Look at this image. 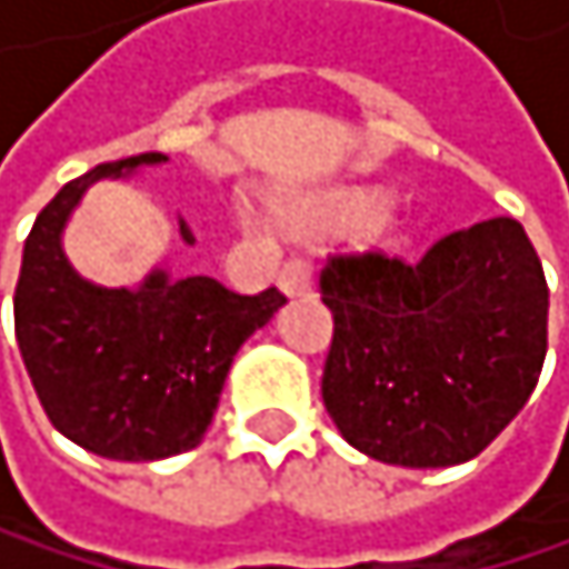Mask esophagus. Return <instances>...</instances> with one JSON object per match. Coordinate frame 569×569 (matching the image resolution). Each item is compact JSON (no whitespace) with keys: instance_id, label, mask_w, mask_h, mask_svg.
Listing matches in <instances>:
<instances>
[{"instance_id":"1","label":"esophagus","mask_w":569,"mask_h":569,"mask_svg":"<svg viewBox=\"0 0 569 569\" xmlns=\"http://www.w3.org/2000/svg\"><path fill=\"white\" fill-rule=\"evenodd\" d=\"M313 279H317V269H313V262L307 256H290L279 269V287H282V293H290V297L310 293Z\"/></svg>"}]
</instances>
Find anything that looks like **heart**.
I'll return each mask as SVG.
<instances>
[{"label":"heart","mask_w":569,"mask_h":569,"mask_svg":"<svg viewBox=\"0 0 569 569\" xmlns=\"http://www.w3.org/2000/svg\"><path fill=\"white\" fill-rule=\"evenodd\" d=\"M376 214H379V193L345 190V193H335L331 201H323L313 211V221L323 228H361Z\"/></svg>","instance_id":"1"}]
</instances>
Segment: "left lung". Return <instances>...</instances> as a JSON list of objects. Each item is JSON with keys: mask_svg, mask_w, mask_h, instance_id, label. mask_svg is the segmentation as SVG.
<instances>
[{"mask_svg": "<svg viewBox=\"0 0 569 569\" xmlns=\"http://www.w3.org/2000/svg\"><path fill=\"white\" fill-rule=\"evenodd\" d=\"M320 300L335 317L323 406L382 465L471 461L539 382L550 290L516 218L457 228L420 262L338 252L320 272Z\"/></svg>", "mask_w": 569, "mask_h": 569, "instance_id": "left-lung-1", "label": "left lung"}]
</instances>
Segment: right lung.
<instances>
[{
  "label": "right lung",
  "instance_id": "add662e5",
  "mask_svg": "<svg viewBox=\"0 0 569 569\" xmlns=\"http://www.w3.org/2000/svg\"><path fill=\"white\" fill-rule=\"evenodd\" d=\"M163 152L101 163L63 183L37 214L16 279V341L47 420L108 461H160L198 447L228 368L287 303L276 287L242 297L211 276L152 272L139 290H101L63 259L60 228L88 183ZM190 246L193 234L180 224Z\"/></svg>",
  "mask_w": 569,
  "mask_h": 569
}]
</instances>
